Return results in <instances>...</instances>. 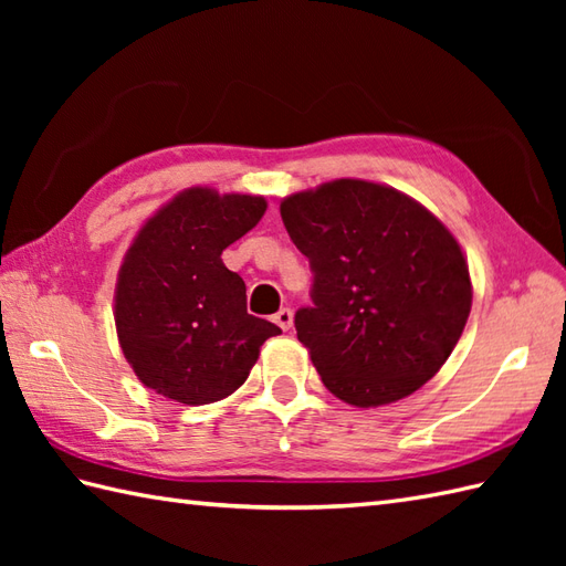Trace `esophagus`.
I'll list each match as a JSON object with an SVG mask.
<instances>
[{
    "label": "esophagus",
    "instance_id": "34e87169",
    "mask_svg": "<svg viewBox=\"0 0 566 566\" xmlns=\"http://www.w3.org/2000/svg\"><path fill=\"white\" fill-rule=\"evenodd\" d=\"M272 321H274L276 326H280L284 333H286V331H292V323H294L292 308H280V311H276V314L272 316Z\"/></svg>",
    "mask_w": 566,
    "mask_h": 566
}]
</instances>
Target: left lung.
I'll return each mask as SVG.
<instances>
[{
	"mask_svg": "<svg viewBox=\"0 0 566 566\" xmlns=\"http://www.w3.org/2000/svg\"><path fill=\"white\" fill-rule=\"evenodd\" d=\"M280 213L314 274L294 326L326 389L369 408L436 377L472 308L448 228L411 197L363 179L292 195Z\"/></svg>",
	"mask_w": 566,
	"mask_h": 566,
	"instance_id": "left-lung-1",
	"label": "left lung"
}]
</instances>
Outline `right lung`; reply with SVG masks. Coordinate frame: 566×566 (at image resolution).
Instances as JSON below:
<instances>
[{"instance_id":"obj_1","label":"right lung","mask_w":566,"mask_h":566,"mask_svg":"<svg viewBox=\"0 0 566 566\" xmlns=\"http://www.w3.org/2000/svg\"><path fill=\"white\" fill-rule=\"evenodd\" d=\"M264 209L262 197L195 187L140 228L118 272L116 333L148 389L187 406L221 401L282 333L248 314L245 282L221 260Z\"/></svg>"}]
</instances>
